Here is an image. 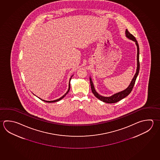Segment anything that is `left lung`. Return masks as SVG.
<instances>
[{
  "label": "left lung",
  "mask_w": 160,
  "mask_h": 160,
  "mask_svg": "<svg viewBox=\"0 0 160 160\" xmlns=\"http://www.w3.org/2000/svg\"><path fill=\"white\" fill-rule=\"evenodd\" d=\"M126 36L127 38L131 39L132 41H134L136 43L137 46V72L135 73L134 78L132 79L131 83L130 85L128 86V87L125 89V90L121 91L118 93L114 94L112 96H109V97H105L102 96L100 95H99V93L96 92L94 86H93V83L92 82L91 78L90 77V81L91 88V90L93 95L96 97L98 99H99L100 100H101L102 102H107V103H115L117 102H119L121 100L125 98L126 96H128L130 93H131V91L132 90L133 87H134V84L136 81L137 77L138 76L139 72L140 69V62H139V44L137 42L136 38H135L134 35H132L130 34V32H129L128 30V29L126 30Z\"/></svg>",
  "instance_id": "8db88e82"
}]
</instances>
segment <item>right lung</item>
<instances>
[{
  "mask_svg": "<svg viewBox=\"0 0 160 160\" xmlns=\"http://www.w3.org/2000/svg\"><path fill=\"white\" fill-rule=\"evenodd\" d=\"M72 77H71V78H70L69 83V88H68V91H67V92L65 93L64 95L62 96V97H61L60 98H59V99H57V100H53V101H46V100H42V99H41V98H39L41 99V100H43V101H44V102H58V101H60V100H61V99H63L64 97L65 96V95H66L67 93H68V92H69V91L70 88V80H71V79H72Z\"/></svg>",
  "mask_w": 160,
  "mask_h": 160,
  "instance_id": "obj_1",
  "label": "right lung"
}]
</instances>
